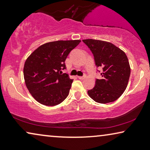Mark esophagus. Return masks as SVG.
I'll return each mask as SVG.
<instances>
[{
  "label": "esophagus",
  "mask_w": 150,
  "mask_h": 150,
  "mask_svg": "<svg viewBox=\"0 0 150 150\" xmlns=\"http://www.w3.org/2000/svg\"><path fill=\"white\" fill-rule=\"evenodd\" d=\"M77 77L79 78V79H84L86 77V75H84V76H78Z\"/></svg>",
  "instance_id": "esophagus-1"
}]
</instances>
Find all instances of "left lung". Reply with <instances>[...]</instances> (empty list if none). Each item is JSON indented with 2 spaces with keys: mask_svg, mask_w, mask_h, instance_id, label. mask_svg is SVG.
I'll use <instances>...</instances> for the list:
<instances>
[{
  "mask_svg": "<svg viewBox=\"0 0 150 150\" xmlns=\"http://www.w3.org/2000/svg\"><path fill=\"white\" fill-rule=\"evenodd\" d=\"M83 42L93 53L96 65L102 67V79H97L96 86L88 91L95 102L106 104L117 100L128 84L131 73L126 54L110 42L87 39Z\"/></svg>",
  "mask_w": 150,
  "mask_h": 150,
  "instance_id": "obj_1",
  "label": "left lung"
}]
</instances>
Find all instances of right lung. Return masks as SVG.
Listing matches in <instances>:
<instances>
[{
  "instance_id": "right-lung-1",
  "label": "right lung",
  "mask_w": 150,
  "mask_h": 150,
  "mask_svg": "<svg viewBox=\"0 0 150 150\" xmlns=\"http://www.w3.org/2000/svg\"><path fill=\"white\" fill-rule=\"evenodd\" d=\"M81 40H59L44 44L25 61L23 76L26 87L39 103L53 106L68 96L73 79L62 74L69 54Z\"/></svg>"
}]
</instances>
